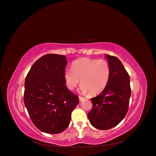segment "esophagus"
Masks as SVG:
<instances>
[{"label": "esophagus", "mask_w": 156, "mask_h": 156, "mask_svg": "<svg viewBox=\"0 0 156 156\" xmlns=\"http://www.w3.org/2000/svg\"><path fill=\"white\" fill-rule=\"evenodd\" d=\"M79 101H83V100H85V98H83V97H81V96H79Z\"/></svg>", "instance_id": "obj_1"}]
</instances>
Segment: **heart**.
<instances>
[{
  "label": "heart",
  "instance_id": "heart-1",
  "mask_svg": "<svg viewBox=\"0 0 156 156\" xmlns=\"http://www.w3.org/2000/svg\"><path fill=\"white\" fill-rule=\"evenodd\" d=\"M110 76V65L104 59H79L73 63L72 70L66 69L64 72L65 84L69 90H74L80 79V91L83 94L89 91L91 95L99 94L104 90Z\"/></svg>",
  "mask_w": 156,
  "mask_h": 156
}]
</instances>
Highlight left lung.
<instances>
[{
  "label": "left lung",
  "mask_w": 156,
  "mask_h": 156,
  "mask_svg": "<svg viewBox=\"0 0 156 156\" xmlns=\"http://www.w3.org/2000/svg\"><path fill=\"white\" fill-rule=\"evenodd\" d=\"M110 66L109 81L98 96L91 98L93 107L87 114L91 125L100 130L116 126L128 112L131 97L130 78L120 60L116 56H106Z\"/></svg>",
  "instance_id": "left-lung-1"
}]
</instances>
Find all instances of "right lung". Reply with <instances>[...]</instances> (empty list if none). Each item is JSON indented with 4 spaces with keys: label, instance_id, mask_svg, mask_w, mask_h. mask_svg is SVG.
I'll return each instance as SVG.
<instances>
[{
    "label": "right lung",
    "instance_id": "1",
    "mask_svg": "<svg viewBox=\"0 0 156 156\" xmlns=\"http://www.w3.org/2000/svg\"><path fill=\"white\" fill-rule=\"evenodd\" d=\"M66 56L48 54L35 62L25 81L24 104L37 128L58 134L69 125L79 98L65 85Z\"/></svg>",
    "mask_w": 156,
    "mask_h": 156
}]
</instances>
